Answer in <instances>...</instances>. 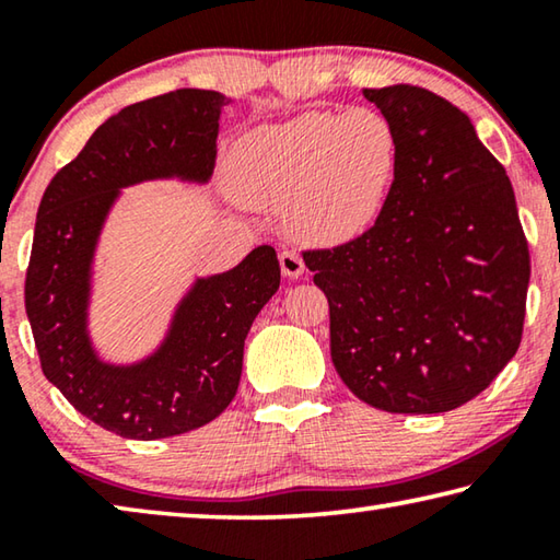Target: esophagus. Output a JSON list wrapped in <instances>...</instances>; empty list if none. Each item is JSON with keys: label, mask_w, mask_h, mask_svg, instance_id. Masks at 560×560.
Returning <instances> with one entry per match:
<instances>
[{"label": "esophagus", "mask_w": 560, "mask_h": 560, "mask_svg": "<svg viewBox=\"0 0 560 560\" xmlns=\"http://www.w3.org/2000/svg\"><path fill=\"white\" fill-rule=\"evenodd\" d=\"M279 264H281L283 277H289V279H299L301 273L306 271V264H303L299 252H281Z\"/></svg>", "instance_id": "34e87169"}]
</instances>
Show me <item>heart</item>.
<instances>
[{
	"label": "heart",
	"mask_w": 560,
	"mask_h": 560,
	"mask_svg": "<svg viewBox=\"0 0 560 560\" xmlns=\"http://www.w3.org/2000/svg\"><path fill=\"white\" fill-rule=\"evenodd\" d=\"M397 165L400 136L385 113L306 110L236 140L230 183L246 207H283V222L301 240L346 244L385 210Z\"/></svg>",
	"instance_id": "1"
}]
</instances>
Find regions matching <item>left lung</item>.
Listing matches in <instances>:
<instances>
[{"instance_id":"left-lung-1","label":"left lung","mask_w":560,"mask_h":560,"mask_svg":"<svg viewBox=\"0 0 560 560\" xmlns=\"http://www.w3.org/2000/svg\"><path fill=\"white\" fill-rule=\"evenodd\" d=\"M363 96L395 122L400 165L355 242L306 252L330 306V358L360 400L438 415L469 402L516 355L528 244L506 170L469 116L428 89Z\"/></svg>"}]
</instances>
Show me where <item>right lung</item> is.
<instances>
[{
    "instance_id": "obj_1",
    "label": "right lung",
    "mask_w": 560,
    "mask_h": 560,
    "mask_svg": "<svg viewBox=\"0 0 560 560\" xmlns=\"http://www.w3.org/2000/svg\"><path fill=\"white\" fill-rule=\"evenodd\" d=\"M230 103L200 89L132 103L96 128L42 197L24 289L42 371L120 438H175L220 417L240 387L244 338L279 289L277 252L261 244L232 269L195 273L145 355L110 360L91 334L98 246L116 205L143 183H210Z\"/></svg>"
}]
</instances>
